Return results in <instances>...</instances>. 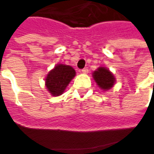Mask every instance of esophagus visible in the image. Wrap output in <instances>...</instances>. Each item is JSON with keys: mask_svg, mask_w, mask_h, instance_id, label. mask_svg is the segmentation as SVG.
I'll list each match as a JSON object with an SVG mask.
<instances>
[{"mask_svg": "<svg viewBox=\"0 0 154 154\" xmlns=\"http://www.w3.org/2000/svg\"><path fill=\"white\" fill-rule=\"evenodd\" d=\"M81 72H82L83 74H87V73H88V68H83V69L81 70Z\"/></svg>", "mask_w": 154, "mask_h": 154, "instance_id": "1", "label": "esophagus"}]
</instances>
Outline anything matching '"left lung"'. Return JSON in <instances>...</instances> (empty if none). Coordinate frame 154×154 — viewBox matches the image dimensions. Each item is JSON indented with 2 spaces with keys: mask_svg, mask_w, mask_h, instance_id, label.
Listing matches in <instances>:
<instances>
[{
  "mask_svg": "<svg viewBox=\"0 0 154 154\" xmlns=\"http://www.w3.org/2000/svg\"><path fill=\"white\" fill-rule=\"evenodd\" d=\"M93 78L103 90H109L115 83V77L105 68H99L97 71H94Z\"/></svg>",
  "mask_w": 154,
  "mask_h": 154,
  "instance_id": "left-lung-1",
  "label": "left lung"
}]
</instances>
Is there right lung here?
I'll return each instance as SVG.
<instances>
[{"label": "right lung", "mask_w": 154, "mask_h": 154, "mask_svg": "<svg viewBox=\"0 0 154 154\" xmlns=\"http://www.w3.org/2000/svg\"><path fill=\"white\" fill-rule=\"evenodd\" d=\"M75 76V70L70 66L58 64L47 75L45 82L48 91L53 96H59Z\"/></svg>", "instance_id": "1"}]
</instances>
